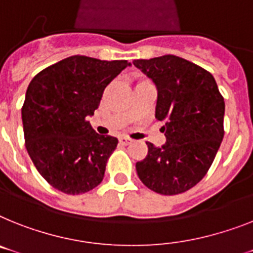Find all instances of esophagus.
Returning <instances> with one entry per match:
<instances>
[{"instance_id":"1","label":"esophagus","mask_w":253,"mask_h":253,"mask_svg":"<svg viewBox=\"0 0 253 253\" xmlns=\"http://www.w3.org/2000/svg\"><path fill=\"white\" fill-rule=\"evenodd\" d=\"M119 141H120V143H122V145H130L131 142H133V139L128 138V137H122V138L119 139Z\"/></svg>"}]
</instances>
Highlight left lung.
I'll return each mask as SVG.
<instances>
[{
  "instance_id": "8db88e82",
  "label": "left lung",
  "mask_w": 253,
  "mask_h": 253,
  "mask_svg": "<svg viewBox=\"0 0 253 253\" xmlns=\"http://www.w3.org/2000/svg\"><path fill=\"white\" fill-rule=\"evenodd\" d=\"M158 89L155 118L164 123L167 142H147L149 152L135 164L145 186L162 195L194 187L208 172L224 138L225 102L214 77L176 55L133 62Z\"/></svg>"
}]
</instances>
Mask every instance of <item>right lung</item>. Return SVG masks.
Masks as SVG:
<instances>
[{
    "label": "right lung",
    "instance_id": "obj_1",
    "mask_svg": "<svg viewBox=\"0 0 253 253\" xmlns=\"http://www.w3.org/2000/svg\"><path fill=\"white\" fill-rule=\"evenodd\" d=\"M128 60L68 56L33 77L22 107L26 147L39 173L64 194L79 195L102 182L118 138L101 135L87 118Z\"/></svg>",
    "mask_w": 253,
    "mask_h": 253
}]
</instances>
